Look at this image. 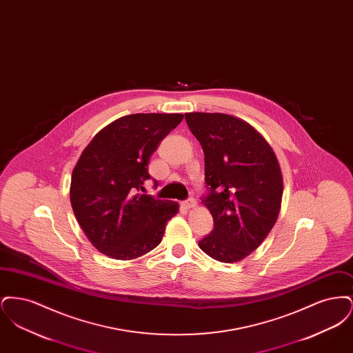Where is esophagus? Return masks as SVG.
<instances>
[{
    "instance_id": "obj_1",
    "label": "esophagus",
    "mask_w": 353,
    "mask_h": 353,
    "mask_svg": "<svg viewBox=\"0 0 353 353\" xmlns=\"http://www.w3.org/2000/svg\"><path fill=\"white\" fill-rule=\"evenodd\" d=\"M183 205H184L185 209H193V208H196L197 203H196L194 199H189V200H186Z\"/></svg>"
}]
</instances>
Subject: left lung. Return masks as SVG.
<instances>
[{
    "instance_id": "8db88e82",
    "label": "left lung",
    "mask_w": 353,
    "mask_h": 353,
    "mask_svg": "<svg viewBox=\"0 0 353 353\" xmlns=\"http://www.w3.org/2000/svg\"><path fill=\"white\" fill-rule=\"evenodd\" d=\"M205 154L202 203L214 228L199 246L213 259L233 263L256 250L279 216L283 179L266 139L242 119L228 114H185Z\"/></svg>"
}]
</instances>
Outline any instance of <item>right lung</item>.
<instances>
[{
  "instance_id": "1",
  "label": "right lung",
  "mask_w": 353,
  "mask_h": 353,
  "mask_svg": "<svg viewBox=\"0 0 353 353\" xmlns=\"http://www.w3.org/2000/svg\"><path fill=\"white\" fill-rule=\"evenodd\" d=\"M181 114H134L94 136L71 176L70 201L90 242L110 258L130 261L163 239L179 203L140 194L151 179L148 161Z\"/></svg>"
}]
</instances>
